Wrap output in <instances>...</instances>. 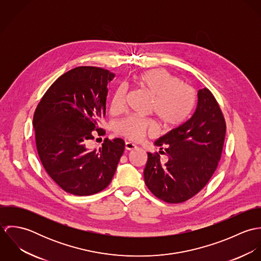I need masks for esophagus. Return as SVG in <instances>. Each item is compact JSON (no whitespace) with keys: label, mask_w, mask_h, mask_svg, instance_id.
Returning <instances> with one entry per match:
<instances>
[{"label":"esophagus","mask_w":261,"mask_h":261,"mask_svg":"<svg viewBox=\"0 0 261 261\" xmlns=\"http://www.w3.org/2000/svg\"><path fill=\"white\" fill-rule=\"evenodd\" d=\"M136 148H137V146L135 144L130 143V142H126L124 144V149H125V150H132V149H135Z\"/></svg>","instance_id":"34e87169"}]
</instances>
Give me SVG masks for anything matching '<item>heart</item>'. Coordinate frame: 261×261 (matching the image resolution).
Returning a JSON list of instances; mask_svg holds the SVG:
<instances>
[{
	"instance_id": "heart-1",
	"label": "heart",
	"mask_w": 261,
	"mask_h": 261,
	"mask_svg": "<svg viewBox=\"0 0 261 261\" xmlns=\"http://www.w3.org/2000/svg\"><path fill=\"white\" fill-rule=\"evenodd\" d=\"M133 83L151 97L149 112L152 113L164 129L179 127L190 117L196 105V94L192 87L164 69H151L133 77ZM125 89L120 86L112 95L111 110L121 112L125 107ZM115 132L132 141H139L146 135L155 133L148 119L128 116L115 125Z\"/></svg>"
}]
</instances>
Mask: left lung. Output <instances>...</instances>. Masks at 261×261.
Returning a JSON list of instances; mask_svg holds the SVG:
<instances>
[{"mask_svg":"<svg viewBox=\"0 0 261 261\" xmlns=\"http://www.w3.org/2000/svg\"><path fill=\"white\" fill-rule=\"evenodd\" d=\"M226 123L222 112L207 88L198 91L193 115L154 142L158 152H148L144 170L149 191L167 203H182L199 193L209 182L221 158Z\"/></svg>","mask_w":261,"mask_h":261,"instance_id":"1","label":"left lung"}]
</instances>
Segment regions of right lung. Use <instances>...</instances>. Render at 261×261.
Wrapping results in <instances>:
<instances>
[{
  "label": "right lung",
  "mask_w": 261,
  "mask_h": 261,
  "mask_svg": "<svg viewBox=\"0 0 261 261\" xmlns=\"http://www.w3.org/2000/svg\"><path fill=\"white\" fill-rule=\"evenodd\" d=\"M109 70L80 66L61 75L46 91L34 113L38 154L52 180L76 196L96 194L110 185L124 150L121 139H106L89 150L98 121L106 115Z\"/></svg>",
  "instance_id": "add662e5"
}]
</instances>
